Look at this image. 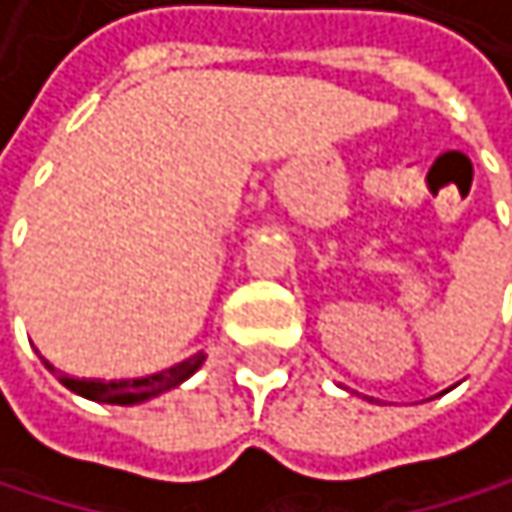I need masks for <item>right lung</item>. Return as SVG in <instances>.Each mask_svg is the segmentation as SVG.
I'll use <instances>...</instances> for the list:
<instances>
[{"instance_id": "obj_1", "label": "right lung", "mask_w": 512, "mask_h": 512, "mask_svg": "<svg viewBox=\"0 0 512 512\" xmlns=\"http://www.w3.org/2000/svg\"><path fill=\"white\" fill-rule=\"evenodd\" d=\"M201 361H204V356L198 353V356L186 358V361H180V364H174V367H168V370H162V373H154V376H145V379H118V382L70 379V376H58V379H61L70 391H76V394H82V397H88V400H97V403H121V406H127V403L151 400L156 394H162V391L180 385L183 379H189V376L201 367ZM47 367L55 373L52 364H47Z\"/></svg>"}]
</instances>
